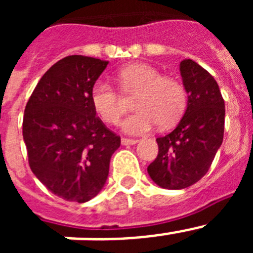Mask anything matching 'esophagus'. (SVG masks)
<instances>
[{
	"instance_id": "34e87169",
	"label": "esophagus",
	"mask_w": 253,
	"mask_h": 253,
	"mask_svg": "<svg viewBox=\"0 0 253 253\" xmlns=\"http://www.w3.org/2000/svg\"><path fill=\"white\" fill-rule=\"evenodd\" d=\"M137 139H129V138H122V144L123 146H133V144H137Z\"/></svg>"
}]
</instances>
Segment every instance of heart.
Masks as SVG:
<instances>
[{"instance_id":"b5f03b06","label":"heart","mask_w":253,"mask_h":253,"mask_svg":"<svg viewBox=\"0 0 253 253\" xmlns=\"http://www.w3.org/2000/svg\"><path fill=\"white\" fill-rule=\"evenodd\" d=\"M119 77L125 92H137L133 101L137 111L123 122L124 131L144 134L157 124L169 128L180 120L186 107V91L177 80L163 77L158 69L144 63L128 66ZM90 99L93 110L106 124H116L124 114V100L109 82L96 81Z\"/></svg>"}]
</instances>
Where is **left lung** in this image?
<instances>
[{"instance_id": "obj_1", "label": "left lung", "mask_w": 253, "mask_h": 253, "mask_svg": "<svg viewBox=\"0 0 253 253\" xmlns=\"http://www.w3.org/2000/svg\"><path fill=\"white\" fill-rule=\"evenodd\" d=\"M187 107L171 133L157 138L158 154L147 169L163 189L180 190L204 177L224 134V100L214 77L193 59L180 63Z\"/></svg>"}]
</instances>
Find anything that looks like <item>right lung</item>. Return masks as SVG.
I'll return each mask as SVG.
<instances>
[{
	"label": "right lung",
	"mask_w": 253,
	"mask_h": 253,
	"mask_svg": "<svg viewBox=\"0 0 253 253\" xmlns=\"http://www.w3.org/2000/svg\"><path fill=\"white\" fill-rule=\"evenodd\" d=\"M106 60L69 55L44 73L25 107L29 166L54 195L86 203L101 191L120 137L107 129L90 93Z\"/></svg>",
	"instance_id": "obj_1"
}]
</instances>
